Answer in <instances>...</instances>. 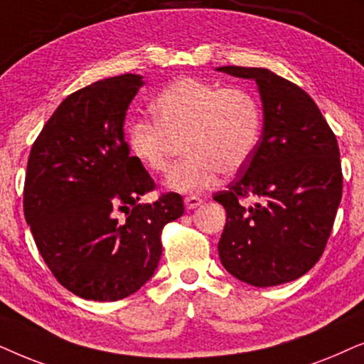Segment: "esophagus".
<instances>
[{
    "mask_svg": "<svg viewBox=\"0 0 364 364\" xmlns=\"http://www.w3.org/2000/svg\"><path fill=\"white\" fill-rule=\"evenodd\" d=\"M203 203V200L201 198H198V196H186L185 198V206H186V210H195V208H198Z\"/></svg>",
    "mask_w": 364,
    "mask_h": 364,
    "instance_id": "1",
    "label": "esophagus"
}]
</instances>
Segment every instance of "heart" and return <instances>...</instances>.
I'll return each mask as SVG.
<instances>
[{"instance_id":"1","label":"heart","mask_w":364,"mask_h":364,"mask_svg":"<svg viewBox=\"0 0 364 364\" xmlns=\"http://www.w3.org/2000/svg\"><path fill=\"white\" fill-rule=\"evenodd\" d=\"M154 121L134 119L126 126L132 156L153 173L168 168L173 141L183 138L186 154L169 169L168 190L195 195L210 188L220 171L236 173L259 143L263 114L250 91L179 77L151 103Z\"/></svg>"}]
</instances>
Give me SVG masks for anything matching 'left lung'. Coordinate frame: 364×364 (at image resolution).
<instances>
[{
	"mask_svg": "<svg viewBox=\"0 0 364 364\" xmlns=\"http://www.w3.org/2000/svg\"><path fill=\"white\" fill-rule=\"evenodd\" d=\"M216 70L253 80L263 103V133L253 156L213 196L226 210L220 259L251 287L298 279L323 255L341 201L336 136L311 96L291 81L264 68ZM248 196L259 203L241 205Z\"/></svg>",
	"mask_w": 364,
	"mask_h": 364,
	"instance_id": "obj_1",
	"label": "left lung"
}]
</instances>
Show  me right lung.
<instances>
[{
  "label": "right lung",
  "mask_w": 364,
  "mask_h": 364,
  "mask_svg": "<svg viewBox=\"0 0 364 364\" xmlns=\"http://www.w3.org/2000/svg\"><path fill=\"white\" fill-rule=\"evenodd\" d=\"M143 76L126 73L75 91L33 143L23 210L55 278L76 296L136 293L161 258V231L185 211L176 193L154 203L149 173L129 154L124 118Z\"/></svg>",
  "instance_id": "1"
}]
</instances>
